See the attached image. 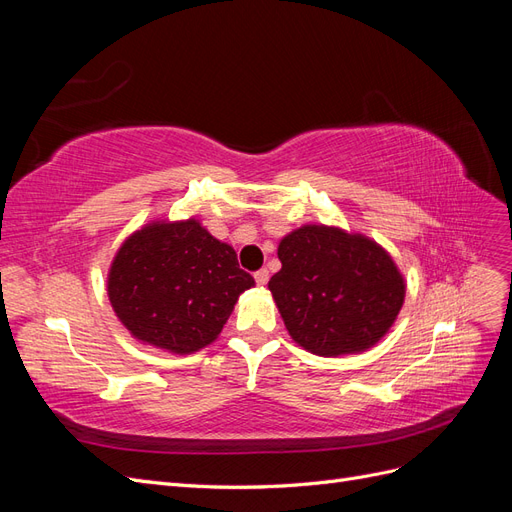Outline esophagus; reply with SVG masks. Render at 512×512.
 Returning <instances> with one entry per match:
<instances>
[{
  "mask_svg": "<svg viewBox=\"0 0 512 512\" xmlns=\"http://www.w3.org/2000/svg\"><path fill=\"white\" fill-rule=\"evenodd\" d=\"M254 280H256L258 286H265V284L269 282V271H267V269L256 271V273H254Z\"/></svg>",
  "mask_w": 512,
  "mask_h": 512,
  "instance_id": "1",
  "label": "esophagus"
}]
</instances>
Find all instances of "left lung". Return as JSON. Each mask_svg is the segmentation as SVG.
I'll list each match as a JSON object with an SVG mask.
<instances>
[{
    "mask_svg": "<svg viewBox=\"0 0 512 512\" xmlns=\"http://www.w3.org/2000/svg\"><path fill=\"white\" fill-rule=\"evenodd\" d=\"M269 280L290 337L318 356L359 354L389 333L406 282L382 245L337 226L305 224L277 247Z\"/></svg>",
    "mask_w": 512,
    "mask_h": 512,
    "instance_id": "obj_1",
    "label": "left lung"
}]
</instances>
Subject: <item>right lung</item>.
I'll list each match as a JSON object with an SVG mask.
<instances>
[{
  "label": "right lung",
  "instance_id": "obj_1",
  "mask_svg": "<svg viewBox=\"0 0 512 512\" xmlns=\"http://www.w3.org/2000/svg\"><path fill=\"white\" fill-rule=\"evenodd\" d=\"M256 282L198 220H156L121 243L106 292L138 342L192 354L222 333L239 294Z\"/></svg>",
  "mask_w": 512,
  "mask_h": 512
}]
</instances>
